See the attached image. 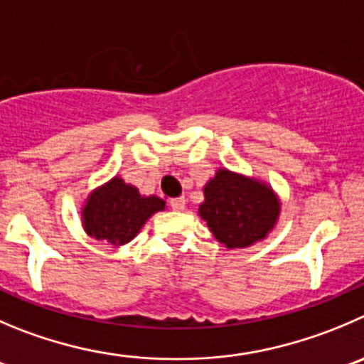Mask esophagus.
Masks as SVG:
<instances>
[{
	"label": "esophagus",
	"instance_id": "esophagus-1",
	"mask_svg": "<svg viewBox=\"0 0 364 364\" xmlns=\"http://www.w3.org/2000/svg\"><path fill=\"white\" fill-rule=\"evenodd\" d=\"M169 207H171L173 210H184L186 198H184V196H178V198H171V200H169Z\"/></svg>",
	"mask_w": 364,
	"mask_h": 364
}]
</instances>
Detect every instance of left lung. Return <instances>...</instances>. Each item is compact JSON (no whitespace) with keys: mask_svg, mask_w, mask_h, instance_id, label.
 Here are the masks:
<instances>
[{"mask_svg":"<svg viewBox=\"0 0 364 364\" xmlns=\"http://www.w3.org/2000/svg\"><path fill=\"white\" fill-rule=\"evenodd\" d=\"M203 193L205 202L200 205V216L214 237L228 248L262 240L279 218V202L272 189L227 169H220Z\"/></svg>","mask_w":364,"mask_h":364,"instance_id":"8db88e82","label":"left lung"}]
</instances>
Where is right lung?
Returning a JSON list of instances; mask_svg holds the SVG:
<instances>
[{
    "label": "right lung",
    "mask_w": 364,
    "mask_h": 364,
    "mask_svg": "<svg viewBox=\"0 0 364 364\" xmlns=\"http://www.w3.org/2000/svg\"><path fill=\"white\" fill-rule=\"evenodd\" d=\"M164 209V202L157 196H141L132 186L121 178H112L87 200L84 209V227L89 236L109 241L110 245H124L136 237L144 221Z\"/></svg>",
    "instance_id": "right-lung-1"
}]
</instances>
